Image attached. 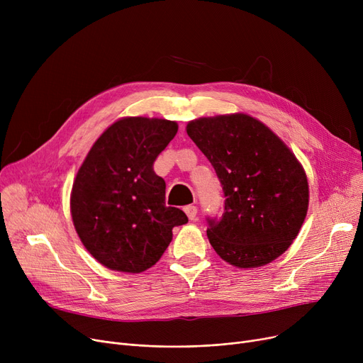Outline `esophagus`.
<instances>
[{
  "instance_id": "34e87169",
  "label": "esophagus",
  "mask_w": 363,
  "mask_h": 363,
  "mask_svg": "<svg viewBox=\"0 0 363 363\" xmlns=\"http://www.w3.org/2000/svg\"><path fill=\"white\" fill-rule=\"evenodd\" d=\"M184 212L186 213V216H188L189 220H194L196 216H197V207H196V206H185Z\"/></svg>"
}]
</instances>
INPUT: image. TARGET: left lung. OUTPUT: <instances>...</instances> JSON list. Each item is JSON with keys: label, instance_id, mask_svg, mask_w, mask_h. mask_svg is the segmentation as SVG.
Wrapping results in <instances>:
<instances>
[{"label": "left lung", "instance_id": "obj_1", "mask_svg": "<svg viewBox=\"0 0 363 363\" xmlns=\"http://www.w3.org/2000/svg\"><path fill=\"white\" fill-rule=\"evenodd\" d=\"M185 129L223 188V215L207 230L218 256L240 269L274 262L308 215L309 182L294 152L247 113L199 118Z\"/></svg>", "mask_w": 363, "mask_h": 363}]
</instances>
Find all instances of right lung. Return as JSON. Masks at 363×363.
<instances>
[{
  "label": "right lung",
  "instance_id": "add662e5",
  "mask_svg": "<svg viewBox=\"0 0 363 363\" xmlns=\"http://www.w3.org/2000/svg\"><path fill=\"white\" fill-rule=\"evenodd\" d=\"M177 132L175 121L121 118L92 144L74 177L70 215L76 234L111 271H147L163 256L172 230L188 222L181 208L166 206V184L152 169Z\"/></svg>",
  "mask_w": 363,
  "mask_h": 363
}]
</instances>
